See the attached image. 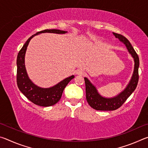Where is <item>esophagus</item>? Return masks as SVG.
I'll return each mask as SVG.
<instances>
[{"instance_id": "esophagus-1", "label": "esophagus", "mask_w": 148, "mask_h": 148, "mask_svg": "<svg viewBox=\"0 0 148 148\" xmlns=\"http://www.w3.org/2000/svg\"><path fill=\"white\" fill-rule=\"evenodd\" d=\"M76 72V74L79 75V76H84L85 74V72L83 71V70H81V69L77 70Z\"/></svg>"}]
</instances>
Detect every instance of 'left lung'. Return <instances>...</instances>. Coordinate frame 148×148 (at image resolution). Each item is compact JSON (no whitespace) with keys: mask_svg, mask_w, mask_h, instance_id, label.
Returning a JSON list of instances; mask_svg holds the SVG:
<instances>
[{"mask_svg":"<svg viewBox=\"0 0 148 148\" xmlns=\"http://www.w3.org/2000/svg\"><path fill=\"white\" fill-rule=\"evenodd\" d=\"M113 34L116 38H118L125 45L129 53L134 59V71L131 79L127 87H125V89L117 96L112 97V98H106V97L101 96L98 92L96 87L91 83V82L87 77H84L85 83H86L87 101L90 106L97 110L110 111V110H115L119 108L126 101V100L129 98L130 95L133 92L137 86L138 82V68L140 64L138 56L136 51H134L133 47L132 46L130 42L125 36L121 34L115 33V32H113Z\"/></svg>","mask_w":148,"mask_h":148,"instance_id":"8db88e82","label":"left lung"}]
</instances>
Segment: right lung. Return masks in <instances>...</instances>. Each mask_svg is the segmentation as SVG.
<instances>
[{
  "label": "right lung",
  "instance_id": "add662e5",
  "mask_svg": "<svg viewBox=\"0 0 148 148\" xmlns=\"http://www.w3.org/2000/svg\"><path fill=\"white\" fill-rule=\"evenodd\" d=\"M50 32V33L64 34L67 31L58 29H46L36 32L27 40L20 50L17 57V84L22 93L34 104L40 106H50L56 104L61 99L62 92L70 81L74 77V75L64 79L49 88H42L37 86L29 79L25 65V56L29 42L34 36L38 34Z\"/></svg>",
  "mask_w": 148,
  "mask_h": 148
}]
</instances>
